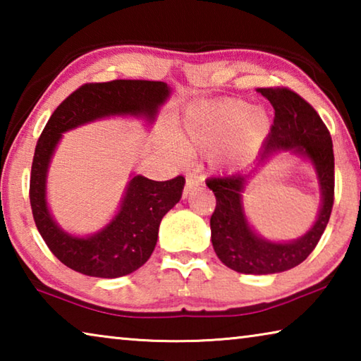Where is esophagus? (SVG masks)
<instances>
[{
	"label": "esophagus",
	"mask_w": 361,
	"mask_h": 361,
	"mask_svg": "<svg viewBox=\"0 0 361 361\" xmlns=\"http://www.w3.org/2000/svg\"><path fill=\"white\" fill-rule=\"evenodd\" d=\"M202 186V178H200L199 175L195 173H189L186 175V185H185V189H183V197H188L189 194H191L192 189Z\"/></svg>",
	"instance_id": "34e87169"
}]
</instances>
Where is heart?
<instances>
[{
  "label": "heart",
  "instance_id": "b5f03b06",
  "mask_svg": "<svg viewBox=\"0 0 361 361\" xmlns=\"http://www.w3.org/2000/svg\"><path fill=\"white\" fill-rule=\"evenodd\" d=\"M269 129L271 119L264 109L243 100H224L209 103L189 114L180 142L186 149L210 151L234 139L231 157H235L261 142ZM175 151H180L178 145H175Z\"/></svg>",
  "mask_w": 361,
  "mask_h": 361
}]
</instances>
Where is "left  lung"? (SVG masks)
<instances>
[{
  "instance_id": "8db88e82",
  "label": "left lung",
  "mask_w": 361,
  "mask_h": 361,
  "mask_svg": "<svg viewBox=\"0 0 361 361\" xmlns=\"http://www.w3.org/2000/svg\"><path fill=\"white\" fill-rule=\"evenodd\" d=\"M258 92L274 106V124L256 166L280 150L302 154L314 164L322 191V207L313 229L298 241L276 244L256 236L243 212L241 192L255 167L245 173L207 180V186L216 197L210 218L216 256L232 271L264 276L301 264L319 243L334 204V154L329 130L302 97L288 87H261Z\"/></svg>"
}]
</instances>
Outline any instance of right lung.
I'll list each match as a JSON object with an SVG mask.
<instances>
[{
	"mask_svg": "<svg viewBox=\"0 0 361 361\" xmlns=\"http://www.w3.org/2000/svg\"><path fill=\"white\" fill-rule=\"evenodd\" d=\"M169 94L167 84L161 81L87 82L66 97L49 118L35 148L30 205L46 245L66 267L102 279L122 277L142 267L156 247L164 215L181 199L185 178L178 175L167 181H154L142 175L133 176L113 221L90 237H73L56 224L46 202L47 167L62 133L114 114H142L152 121Z\"/></svg>",
	"mask_w": 361,
	"mask_h": 361,
	"instance_id": "right-lung-1",
	"label": "right lung"
}]
</instances>
